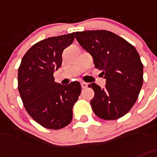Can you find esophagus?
<instances>
[{
  "mask_svg": "<svg viewBox=\"0 0 157 157\" xmlns=\"http://www.w3.org/2000/svg\"><path fill=\"white\" fill-rule=\"evenodd\" d=\"M80 84H81L82 88H86V87H87V83H85V82H81V83H80Z\"/></svg>",
  "mask_w": 157,
  "mask_h": 157,
  "instance_id": "obj_1",
  "label": "esophagus"
}]
</instances>
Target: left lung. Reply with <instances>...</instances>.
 Returning <instances> with one entry per match:
<instances>
[{
  "label": "left lung",
  "instance_id": "1",
  "mask_svg": "<svg viewBox=\"0 0 157 157\" xmlns=\"http://www.w3.org/2000/svg\"><path fill=\"white\" fill-rule=\"evenodd\" d=\"M75 37L106 79L105 88L94 83L88 85L94 91L90 101L94 114L105 120L124 116L136 103L143 83V65L137 50L109 31L77 32Z\"/></svg>",
  "mask_w": 157,
  "mask_h": 157
}]
</instances>
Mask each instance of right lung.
Instances as JSON below:
<instances>
[{"instance_id": "add662e5", "label": "right lung", "mask_w": 157, "mask_h": 157, "mask_svg": "<svg viewBox=\"0 0 157 157\" xmlns=\"http://www.w3.org/2000/svg\"><path fill=\"white\" fill-rule=\"evenodd\" d=\"M74 32L37 42L26 52L18 68V91L25 108L35 121L49 129L67 126L81 92L78 81L62 85L53 74L62 64V53L74 40Z\"/></svg>"}]
</instances>
